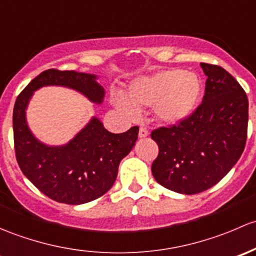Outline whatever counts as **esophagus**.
<instances>
[{"mask_svg": "<svg viewBox=\"0 0 256 256\" xmlns=\"http://www.w3.org/2000/svg\"><path fill=\"white\" fill-rule=\"evenodd\" d=\"M148 136H149V130L146 127L139 128V138H146Z\"/></svg>", "mask_w": 256, "mask_h": 256, "instance_id": "esophagus-1", "label": "esophagus"}]
</instances>
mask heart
<instances>
[{
	"instance_id": "b5f03b06",
	"label": "heart",
	"mask_w": 256,
	"mask_h": 256,
	"mask_svg": "<svg viewBox=\"0 0 256 256\" xmlns=\"http://www.w3.org/2000/svg\"><path fill=\"white\" fill-rule=\"evenodd\" d=\"M201 94L202 84L196 74L168 69L136 78L129 85L127 97L114 96L113 104L129 117L136 116L138 110L152 107L159 122L178 124L194 112Z\"/></svg>"
}]
</instances>
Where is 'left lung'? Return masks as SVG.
<instances>
[{
	"mask_svg": "<svg viewBox=\"0 0 256 256\" xmlns=\"http://www.w3.org/2000/svg\"><path fill=\"white\" fill-rule=\"evenodd\" d=\"M207 76L202 104L176 126L152 132L159 155L155 180L178 194H194L220 182L236 164L246 143L248 97L223 68L201 62Z\"/></svg>",
	"mask_w": 256,
	"mask_h": 256,
	"instance_id": "8db88e82",
	"label": "left lung"
}]
</instances>
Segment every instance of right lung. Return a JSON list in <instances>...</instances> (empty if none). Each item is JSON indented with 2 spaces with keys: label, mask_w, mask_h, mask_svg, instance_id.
<instances>
[{
  "label": "right lung",
  "mask_w": 256,
  "mask_h": 256,
  "mask_svg": "<svg viewBox=\"0 0 256 256\" xmlns=\"http://www.w3.org/2000/svg\"><path fill=\"white\" fill-rule=\"evenodd\" d=\"M96 78L91 74L49 69L33 78L16 100L13 136L18 165L39 191L60 204H82L106 194L117 178L120 160L136 144L139 128L114 134L92 117L69 143L50 146L33 136L26 110L34 91L44 86L76 90L94 104H102L104 90Z\"/></svg>",
  "instance_id": "1"
}]
</instances>
